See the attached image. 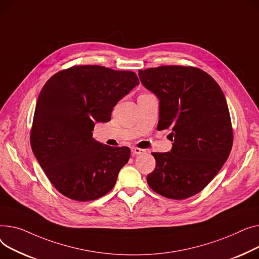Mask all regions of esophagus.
<instances>
[{
    "label": "esophagus",
    "mask_w": 259,
    "mask_h": 259,
    "mask_svg": "<svg viewBox=\"0 0 259 259\" xmlns=\"http://www.w3.org/2000/svg\"><path fill=\"white\" fill-rule=\"evenodd\" d=\"M132 153L134 155H141V154L145 153V149H142L139 147H132Z\"/></svg>",
    "instance_id": "34e87169"
}]
</instances>
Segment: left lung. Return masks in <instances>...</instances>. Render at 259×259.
I'll return each mask as SVG.
<instances>
[{
	"instance_id": "8db88e82",
	"label": "left lung",
	"mask_w": 259,
	"mask_h": 259,
	"mask_svg": "<svg viewBox=\"0 0 259 259\" xmlns=\"http://www.w3.org/2000/svg\"><path fill=\"white\" fill-rule=\"evenodd\" d=\"M139 77L160 99L158 130L169 128L174 141L168 153H151L156 168L147 183L167 199H187L210 183L230 155L233 130L225 95L195 67L160 66L139 70Z\"/></svg>"
}]
</instances>
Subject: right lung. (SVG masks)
Here are the masks:
<instances>
[{
  "instance_id": "obj_1",
  "label": "right lung",
  "mask_w": 259,
  "mask_h": 259,
  "mask_svg": "<svg viewBox=\"0 0 259 259\" xmlns=\"http://www.w3.org/2000/svg\"><path fill=\"white\" fill-rule=\"evenodd\" d=\"M139 79L135 72L97 65L73 66L42 87L34 111L30 143L52 185L78 202L110 192L131 149L93 138L95 122H108L117 102Z\"/></svg>"
}]
</instances>
